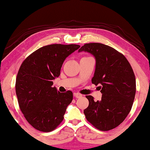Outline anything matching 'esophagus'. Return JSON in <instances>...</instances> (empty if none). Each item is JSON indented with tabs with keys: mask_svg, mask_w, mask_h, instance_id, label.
<instances>
[{
	"mask_svg": "<svg viewBox=\"0 0 150 150\" xmlns=\"http://www.w3.org/2000/svg\"><path fill=\"white\" fill-rule=\"evenodd\" d=\"M73 95H74V96H75V98H81V97L82 96V95L81 94V93H78V92H75V93H73Z\"/></svg>",
	"mask_w": 150,
	"mask_h": 150,
	"instance_id": "34e87169",
	"label": "esophagus"
}]
</instances>
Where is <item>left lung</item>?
<instances>
[{
  "label": "left lung",
  "instance_id": "obj_1",
  "mask_svg": "<svg viewBox=\"0 0 150 150\" xmlns=\"http://www.w3.org/2000/svg\"><path fill=\"white\" fill-rule=\"evenodd\" d=\"M86 52L96 59L91 82L99 86L101 100L94 101L86 96L89 106L84 110L93 127L109 131L124 122L132 108L136 90V77L129 62L123 54L101 43L84 45L78 52Z\"/></svg>",
  "mask_w": 150,
  "mask_h": 150
}]
</instances>
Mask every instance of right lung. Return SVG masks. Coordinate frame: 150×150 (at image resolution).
Listing matches in <instances>:
<instances>
[{
    "label": "right lung",
    "instance_id": "right-lung-1",
    "mask_svg": "<svg viewBox=\"0 0 150 150\" xmlns=\"http://www.w3.org/2000/svg\"><path fill=\"white\" fill-rule=\"evenodd\" d=\"M80 47L73 44L42 47L21 65L16 79V94L21 111L35 129L50 132L64 120L73 100V92L61 93L52 86L60 75L65 59Z\"/></svg>",
    "mask_w": 150,
    "mask_h": 150
}]
</instances>
